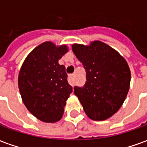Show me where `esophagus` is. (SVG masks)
Wrapping results in <instances>:
<instances>
[{
	"label": "esophagus",
	"mask_w": 147,
	"mask_h": 147,
	"mask_svg": "<svg viewBox=\"0 0 147 147\" xmlns=\"http://www.w3.org/2000/svg\"><path fill=\"white\" fill-rule=\"evenodd\" d=\"M68 83L71 85H73L75 83V75L74 74H71L68 76Z\"/></svg>",
	"instance_id": "34e87169"
}]
</instances>
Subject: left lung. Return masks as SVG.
<instances>
[{
  "mask_svg": "<svg viewBox=\"0 0 147 147\" xmlns=\"http://www.w3.org/2000/svg\"><path fill=\"white\" fill-rule=\"evenodd\" d=\"M72 51L86 71L83 88H74L86 115L93 121H105L123 105L130 85V70L116 50L101 41L89 45L75 43Z\"/></svg>",
  "mask_w": 147,
  "mask_h": 147,
  "instance_id": "obj_1",
  "label": "left lung"
}]
</instances>
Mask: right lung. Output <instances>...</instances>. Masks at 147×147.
I'll list each match as a JSON object with an SVG mask.
<instances>
[{"label": "right lung", "instance_id": "obj_1", "mask_svg": "<svg viewBox=\"0 0 147 147\" xmlns=\"http://www.w3.org/2000/svg\"><path fill=\"white\" fill-rule=\"evenodd\" d=\"M68 51L67 45L44 42L28 55L19 71L18 83L24 105L43 122L55 123L62 118L72 92L65 67L59 63Z\"/></svg>", "mask_w": 147, "mask_h": 147}]
</instances>
